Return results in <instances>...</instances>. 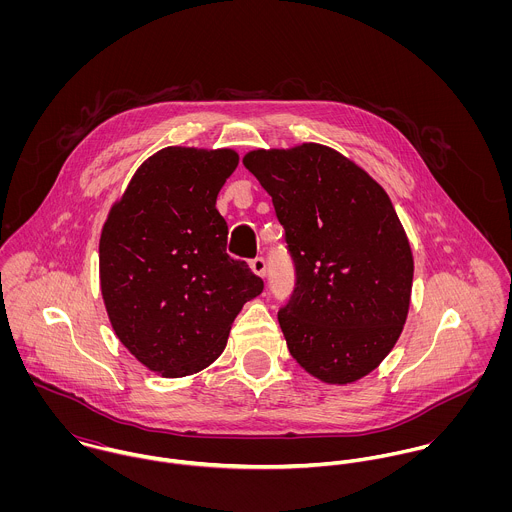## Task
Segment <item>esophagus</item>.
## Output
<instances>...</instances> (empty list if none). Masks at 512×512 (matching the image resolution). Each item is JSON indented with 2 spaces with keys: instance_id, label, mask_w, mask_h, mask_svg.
Here are the masks:
<instances>
[{
  "instance_id": "1",
  "label": "esophagus",
  "mask_w": 512,
  "mask_h": 512,
  "mask_svg": "<svg viewBox=\"0 0 512 512\" xmlns=\"http://www.w3.org/2000/svg\"><path fill=\"white\" fill-rule=\"evenodd\" d=\"M250 268H252V272L256 274V276H260V278H264L266 276V260L264 258H254L252 262H250Z\"/></svg>"
}]
</instances>
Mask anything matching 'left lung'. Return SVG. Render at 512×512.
<instances>
[{"label": "left lung", "instance_id": "left-lung-1", "mask_svg": "<svg viewBox=\"0 0 512 512\" xmlns=\"http://www.w3.org/2000/svg\"><path fill=\"white\" fill-rule=\"evenodd\" d=\"M244 167L286 230L295 288L278 311L293 359L327 384L382 363L408 317L414 260L386 191L319 144L254 149Z\"/></svg>", "mask_w": 512, "mask_h": 512}]
</instances>
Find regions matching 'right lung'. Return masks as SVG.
<instances>
[{
  "label": "right lung",
  "mask_w": 512,
  "mask_h": 512,
  "mask_svg": "<svg viewBox=\"0 0 512 512\" xmlns=\"http://www.w3.org/2000/svg\"><path fill=\"white\" fill-rule=\"evenodd\" d=\"M232 149L165 147L134 173L100 234V290L114 333L149 370L187 376L215 363L242 305L264 290L226 254L217 195Z\"/></svg>",
  "instance_id": "right-lung-1"
}]
</instances>
